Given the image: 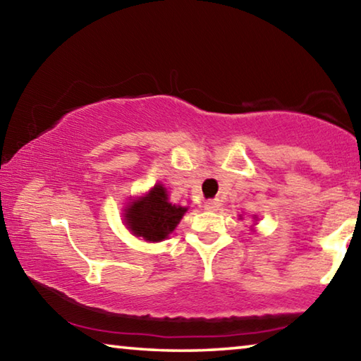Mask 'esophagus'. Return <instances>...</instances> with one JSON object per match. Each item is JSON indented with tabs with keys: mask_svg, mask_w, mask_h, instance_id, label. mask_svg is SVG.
<instances>
[{
	"mask_svg": "<svg viewBox=\"0 0 361 361\" xmlns=\"http://www.w3.org/2000/svg\"><path fill=\"white\" fill-rule=\"evenodd\" d=\"M205 209H207V210L215 212V210H218V209H219V202H218L216 199H210V200H207V202H205Z\"/></svg>",
	"mask_w": 361,
	"mask_h": 361,
	"instance_id": "esophagus-1",
	"label": "esophagus"
}]
</instances>
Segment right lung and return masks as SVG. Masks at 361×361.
I'll return each instance as SVG.
<instances>
[{"label": "right lung", "instance_id": "add662e5", "mask_svg": "<svg viewBox=\"0 0 361 361\" xmlns=\"http://www.w3.org/2000/svg\"><path fill=\"white\" fill-rule=\"evenodd\" d=\"M185 212V207L169 202L166 188L156 185L146 197L133 200L127 207L126 224L145 240L161 242L176 228Z\"/></svg>", "mask_w": 361, "mask_h": 361}]
</instances>
